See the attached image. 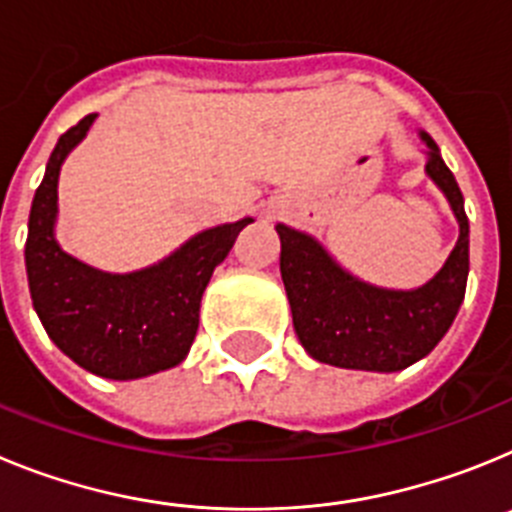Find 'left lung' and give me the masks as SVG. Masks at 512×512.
<instances>
[{"mask_svg": "<svg viewBox=\"0 0 512 512\" xmlns=\"http://www.w3.org/2000/svg\"><path fill=\"white\" fill-rule=\"evenodd\" d=\"M428 146L425 174L446 194L459 241L431 282L418 289H382L348 274L307 233L279 223L282 282L292 307V323L312 359L341 369L400 372L428 356L454 323L469 277V220L454 174L438 146Z\"/></svg>", "mask_w": 512, "mask_h": 512, "instance_id": "obj_1", "label": "left lung"}]
</instances>
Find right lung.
<instances>
[{"label":"right lung","mask_w":512,"mask_h":512,"mask_svg":"<svg viewBox=\"0 0 512 512\" xmlns=\"http://www.w3.org/2000/svg\"><path fill=\"white\" fill-rule=\"evenodd\" d=\"M87 115L58 138L35 189L25 266L40 323L63 354L107 379H138L182 364L200 328V302L217 264L253 223L243 217L202 230L169 259L133 274H107L61 251L53 233L58 171L92 128Z\"/></svg>","instance_id":"right-lung-1"}]
</instances>
